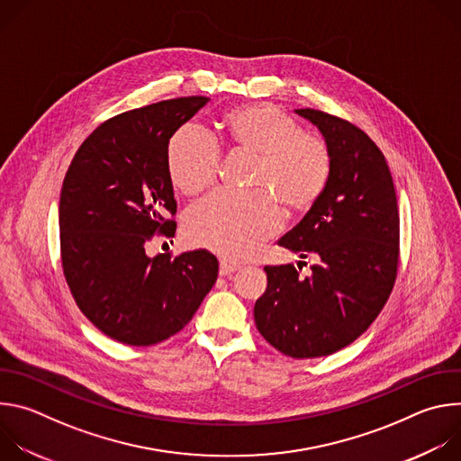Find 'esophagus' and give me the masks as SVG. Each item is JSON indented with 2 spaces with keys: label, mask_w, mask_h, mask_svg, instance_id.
<instances>
[{
  "label": "esophagus",
  "mask_w": 461,
  "mask_h": 461,
  "mask_svg": "<svg viewBox=\"0 0 461 461\" xmlns=\"http://www.w3.org/2000/svg\"><path fill=\"white\" fill-rule=\"evenodd\" d=\"M240 268V265H237V262H231V260H228V258H222L221 260V270H219V274L221 276H231L233 272H237Z\"/></svg>",
  "instance_id": "esophagus-1"
}]
</instances>
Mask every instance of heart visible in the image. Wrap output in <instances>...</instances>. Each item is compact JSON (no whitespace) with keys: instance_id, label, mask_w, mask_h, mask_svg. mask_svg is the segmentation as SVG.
Masks as SVG:
<instances>
[{"instance_id":"obj_1","label":"heart","mask_w":461,"mask_h":461,"mask_svg":"<svg viewBox=\"0 0 461 461\" xmlns=\"http://www.w3.org/2000/svg\"><path fill=\"white\" fill-rule=\"evenodd\" d=\"M221 129L230 148L257 157L251 178L257 193H213L185 213L184 235L194 246L244 258L279 231L276 198L290 213L308 212L321 199L332 175V153L272 104L239 105L222 116ZM219 166L221 148L201 125L184 123L169 139L167 173L182 193L208 189Z\"/></svg>"}]
</instances>
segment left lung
I'll list each match as a JSON object with an SVG mask.
<instances>
[{"label":"left lung","mask_w":461,"mask_h":461,"mask_svg":"<svg viewBox=\"0 0 461 461\" xmlns=\"http://www.w3.org/2000/svg\"><path fill=\"white\" fill-rule=\"evenodd\" d=\"M295 113L322 133L332 175L279 246L319 262L308 277L294 265L267 267L253 315L274 348L312 359L348 347L383 310L398 276L400 213L386 160L365 131L317 109Z\"/></svg>","instance_id":"8db88e82"}]
</instances>
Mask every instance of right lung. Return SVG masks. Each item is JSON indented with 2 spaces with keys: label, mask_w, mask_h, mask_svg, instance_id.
<instances>
[{
  "label": "right lung",
  "mask_w": 461,
  "mask_h": 461,
  "mask_svg": "<svg viewBox=\"0 0 461 461\" xmlns=\"http://www.w3.org/2000/svg\"><path fill=\"white\" fill-rule=\"evenodd\" d=\"M210 102L184 96L116 114L78 148L59 193L63 276L82 313L131 347L169 339L213 288L208 249L149 257L155 235L175 237L167 173L175 131Z\"/></svg>",
  "instance_id": "1"
}]
</instances>
